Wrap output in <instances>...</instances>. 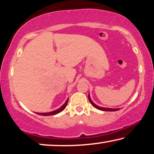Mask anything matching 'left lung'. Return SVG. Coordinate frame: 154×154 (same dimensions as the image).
Instances as JSON below:
<instances>
[{"label":"left lung","mask_w":154,"mask_h":154,"mask_svg":"<svg viewBox=\"0 0 154 154\" xmlns=\"http://www.w3.org/2000/svg\"><path fill=\"white\" fill-rule=\"evenodd\" d=\"M88 98H89V100H90V102L91 103V104L92 106L95 107L97 109H100V110H102V111H118L119 110V109H109V108H104V107H100V106H98L97 105H96L94 103L92 102L91 100V99L90 97V94H88Z\"/></svg>","instance_id":"8db88e82"}]
</instances>
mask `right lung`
I'll return each instance as SVG.
<instances>
[{
    "instance_id": "1",
    "label": "right lung",
    "mask_w": 154,
    "mask_h": 154,
    "mask_svg": "<svg viewBox=\"0 0 154 154\" xmlns=\"http://www.w3.org/2000/svg\"><path fill=\"white\" fill-rule=\"evenodd\" d=\"M68 100H69V99H67V100L66 101V102H65L64 104L62 105V106L60 107V109H57V110H55V111H52V112H48V113H37V114L41 115V116H52V115H55V114H57V113L61 112V111H63L65 108H66V105H67V104H68Z\"/></svg>"
}]
</instances>
